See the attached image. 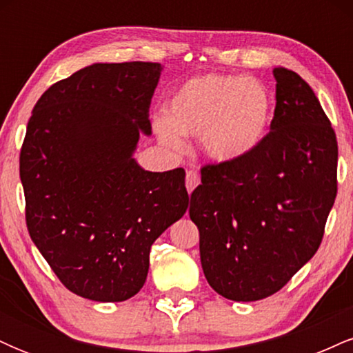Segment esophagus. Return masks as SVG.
Masks as SVG:
<instances>
[{
  "label": "esophagus",
  "mask_w": 353,
  "mask_h": 353,
  "mask_svg": "<svg viewBox=\"0 0 353 353\" xmlns=\"http://www.w3.org/2000/svg\"><path fill=\"white\" fill-rule=\"evenodd\" d=\"M199 182H201V177L196 171H189L185 174V188H188L189 192H192V190L199 185Z\"/></svg>",
  "instance_id": "1"
}]
</instances>
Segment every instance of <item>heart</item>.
Wrapping results in <instances>:
<instances>
[{"instance_id":"1","label":"heart","mask_w":353,"mask_h":353,"mask_svg":"<svg viewBox=\"0 0 353 353\" xmlns=\"http://www.w3.org/2000/svg\"><path fill=\"white\" fill-rule=\"evenodd\" d=\"M274 116V98L254 78L204 74L185 81L168 104V117L156 131L169 148L181 151L184 137L201 136L210 159H242L264 141Z\"/></svg>"}]
</instances>
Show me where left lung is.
Masks as SVG:
<instances>
[{"label":"left lung","instance_id":"1","mask_svg":"<svg viewBox=\"0 0 353 353\" xmlns=\"http://www.w3.org/2000/svg\"><path fill=\"white\" fill-rule=\"evenodd\" d=\"M272 72L277 103L269 134L242 159L204 165L190 194L205 279L236 302L279 292L314 257L337 196L329 117L297 72Z\"/></svg>","mask_w":353,"mask_h":353}]
</instances>
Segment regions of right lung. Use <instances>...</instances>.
I'll use <instances>...</instances> for the list:
<instances>
[{"mask_svg":"<svg viewBox=\"0 0 353 353\" xmlns=\"http://www.w3.org/2000/svg\"><path fill=\"white\" fill-rule=\"evenodd\" d=\"M159 63H96L38 99L19 154L26 225L79 297L123 302L144 285L151 245L189 205L185 171H144Z\"/></svg>","mask_w":353,"mask_h":353,"instance_id":"1","label":"right lung"}]
</instances>
